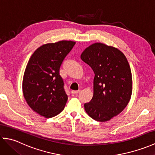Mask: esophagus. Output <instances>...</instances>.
<instances>
[{
    "label": "esophagus",
    "mask_w": 155,
    "mask_h": 155,
    "mask_svg": "<svg viewBox=\"0 0 155 155\" xmlns=\"http://www.w3.org/2000/svg\"><path fill=\"white\" fill-rule=\"evenodd\" d=\"M80 92H81V90H78V91H71V93H72V94H75L79 93Z\"/></svg>",
    "instance_id": "34e87169"
}]
</instances>
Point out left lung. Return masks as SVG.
Segmentation results:
<instances>
[{
    "instance_id": "8db88e82",
    "label": "left lung",
    "mask_w": 155,
    "mask_h": 155,
    "mask_svg": "<svg viewBox=\"0 0 155 155\" xmlns=\"http://www.w3.org/2000/svg\"><path fill=\"white\" fill-rule=\"evenodd\" d=\"M81 58L94 73L93 97L84 104L85 111L97 121L109 120L124 109L132 94V74L127 59L117 48L101 42L85 48Z\"/></svg>"
}]
</instances>
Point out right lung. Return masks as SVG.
Returning <instances> with one entry per match:
<instances>
[{
    "label": "right lung",
    "mask_w": 155,
    "mask_h": 155,
    "mask_svg": "<svg viewBox=\"0 0 155 155\" xmlns=\"http://www.w3.org/2000/svg\"><path fill=\"white\" fill-rule=\"evenodd\" d=\"M75 43L61 41L43 45L29 59L23 76V96L31 109L41 116L51 118L64 109L68 97L59 70Z\"/></svg>",
    "instance_id": "obj_1"
}]
</instances>
